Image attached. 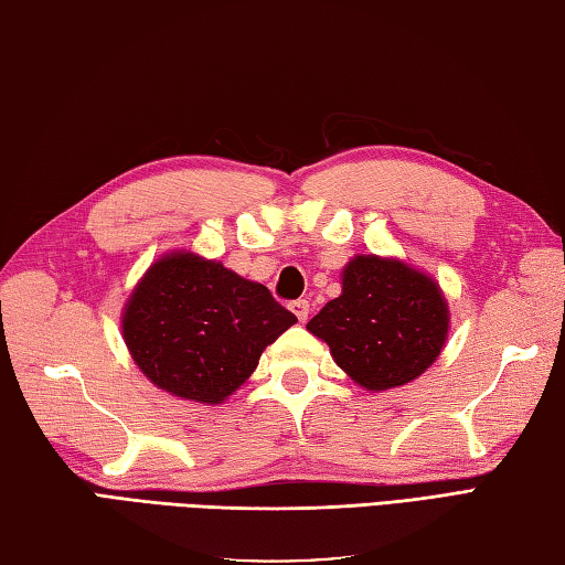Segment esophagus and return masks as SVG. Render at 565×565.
I'll return each mask as SVG.
<instances>
[{
    "mask_svg": "<svg viewBox=\"0 0 565 565\" xmlns=\"http://www.w3.org/2000/svg\"><path fill=\"white\" fill-rule=\"evenodd\" d=\"M290 310L295 312L297 319H300V322H305L307 315H310V302H307V300H292L290 302Z\"/></svg>",
    "mask_w": 565,
    "mask_h": 565,
    "instance_id": "34e87169",
    "label": "esophagus"
}]
</instances>
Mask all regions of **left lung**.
Listing matches in <instances>:
<instances>
[{"mask_svg": "<svg viewBox=\"0 0 565 565\" xmlns=\"http://www.w3.org/2000/svg\"><path fill=\"white\" fill-rule=\"evenodd\" d=\"M448 302L428 275L398 260L356 255L342 295L329 300L307 329L324 339L339 369L369 391L418 379L448 337Z\"/></svg>", "mask_w": 565, "mask_h": 565, "instance_id": "left-lung-1", "label": "left lung"}]
</instances>
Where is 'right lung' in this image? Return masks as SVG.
<instances>
[{"label": "right lung", "instance_id": "1", "mask_svg": "<svg viewBox=\"0 0 565 565\" xmlns=\"http://www.w3.org/2000/svg\"><path fill=\"white\" fill-rule=\"evenodd\" d=\"M297 317L260 282L216 260L174 253L135 287L122 337L154 386L196 403H221L258 366Z\"/></svg>", "mask_w": 565, "mask_h": 565}]
</instances>
